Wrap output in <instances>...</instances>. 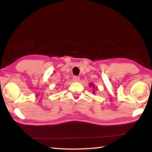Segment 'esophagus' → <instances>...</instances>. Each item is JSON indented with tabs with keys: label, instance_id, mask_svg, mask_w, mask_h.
<instances>
[{
	"label": "esophagus",
	"instance_id": "1",
	"mask_svg": "<svg viewBox=\"0 0 152 152\" xmlns=\"http://www.w3.org/2000/svg\"><path fill=\"white\" fill-rule=\"evenodd\" d=\"M79 79H80V78L78 76H73V80L74 82H78L79 80Z\"/></svg>",
	"mask_w": 152,
	"mask_h": 152
}]
</instances>
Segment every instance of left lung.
I'll return each instance as SVG.
<instances>
[{"mask_svg": "<svg viewBox=\"0 0 152 152\" xmlns=\"http://www.w3.org/2000/svg\"><path fill=\"white\" fill-rule=\"evenodd\" d=\"M93 84H90V86H93Z\"/></svg>", "mask_w": 152, "mask_h": 152, "instance_id": "1", "label": "left lung"}]
</instances>
